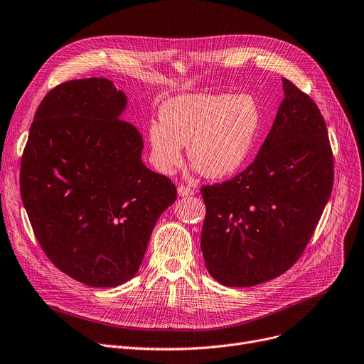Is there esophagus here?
<instances>
[{"label":"esophagus","mask_w":364,"mask_h":364,"mask_svg":"<svg viewBox=\"0 0 364 364\" xmlns=\"http://www.w3.org/2000/svg\"><path fill=\"white\" fill-rule=\"evenodd\" d=\"M177 192H178V195H180L181 198H184V196H192V195H195V190H192V188H190V187H186V186H178Z\"/></svg>","instance_id":"esophagus-1"}]
</instances>
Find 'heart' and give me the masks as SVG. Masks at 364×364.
Here are the masks:
<instances>
[{
	"instance_id": "obj_1",
	"label": "heart",
	"mask_w": 364,
	"mask_h": 364,
	"mask_svg": "<svg viewBox=\"0 0 364 364\" xmlns=\"http://www.w3.org/2000/svg\"><path fill=\"white\" fill-rule=\"evenodd\" d=\"M259 127V110L250 95L184 94L161 107L149 125L151 159L164 174L183 162V146L208 178H225L250 156Z\"/></svg>"
}]
</instances>
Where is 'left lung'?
Instances as JSON below:
<instances>
[{"mask_svg":"<svg viewBox=\"0 0 364 364\" xmlns=\"http://www.w3.org/2000/svg\"><path fill=\"white\" fill-rule=\"evenodd\" d=\"M282 100L255 161L232 180L200 188V250L228 288L272 280L298 261L333 186L328 128L317 105L282 78Z\"/></svg>","mask_w":364,"mask_h":364,"instance_id":"obj_1","label":"left lung"}]
</instances>
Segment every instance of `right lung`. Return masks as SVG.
I'll list each match as a JSON object with an SVG mask.
<instances>
[{"mask_svg":"<svg viewBox=\"0 0 364 364\" xmlns=\"http://www.w3.org/2000/svg\"><path fill=\"white\" fill-rule=\"evenodd\" d=\"M127 95L106 78L53 88L38 106L21 165V195L50 261L92 288L137 274L153 227L176 202L172 181L141 161Z\"/></svg>","mask_w":364,"mask_h":364,"instance_id":"add662e5","label":"right lung"}]
</instances>
